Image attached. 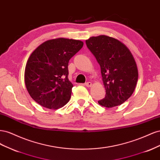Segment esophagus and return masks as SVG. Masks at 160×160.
I'll list each match as a JSON object with an SVG mask.
<instances>
[{
  "label": "esophagus",
  "mask_w": 160,
  "mask_h": 160,
  "mask_svg": "<svg viewBox=\"0 0 160 160\" xmlns=\"http://www.w3.org/2000/svg\"><path fill=\"white\" fill-rule=\"evenodd\" d=\"M85 85L86 87H91L92 85V83H91V82H87V83H85Z\"/></svg>",
  "instance_id": "1"
}]
</instances>
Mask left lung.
<instances>
[{"label":"left lung","mask_w":160,"mask_h":160,"mask_svg":"<svg viewBox=\"0 0 160 160\" xmlns=\"http://www.w3.org/2000/svg\"><path fill=\"white\" fill-rule=\"evenodd\" d=\"M85 42L100 65L105 89L99 104L110 108L123 103L133 93L138 79L132 52L122 42L108 36L92 37Z\"/></svg>","instance_id":"8db88e82"}]
</instances>
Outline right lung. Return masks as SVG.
<instances>
[{"instance_id":"add662e5","label":"right lung","mask_w":160,"mask_h":160,"mask_svg":"<svg viewBox=\"0 0 160 160\" xmlns=\"http://www.w3.org/2000/svg\"><path fill=\"white\" fill-rule=\"evenodd\" d=\"M83 46L81 41L59 38L45 41L32 52L25 82L32 99L53 109L68 103L73 87L68 79L69 61Z\"/></svg>"}]
</instances>
